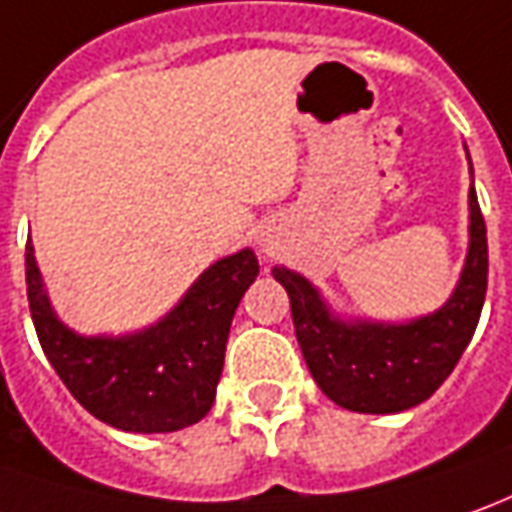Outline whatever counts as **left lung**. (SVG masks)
I'll return each instance as SVG.
<instances>
[{
  "instance_id": "obj_1",
  "label": "left lung",
  "mask_w": 512,
  "mask_h": 512,
  "mask_svg": "<svg viewBox=\"0 0 512 512\" xmlns=\"http://www.w3.org/2000/svg\"><path fill=\"white\" fill-rule=\"evenodd\" d=\"M468 256L457 290L438 312L410 323L340 320L320 292L298 273L276 267L290 295L295 337L306 368L343 410L387 415L421 404L449 379L479 323L488 290V236L477 192H468Z\"/></svg>"
}]
</instances>
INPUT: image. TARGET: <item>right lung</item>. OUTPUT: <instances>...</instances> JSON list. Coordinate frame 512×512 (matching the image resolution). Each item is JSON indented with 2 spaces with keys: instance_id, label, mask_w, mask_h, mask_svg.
I'll use <instances>...</instances> for the list:
<instances>
[{
  "instance_id": "1",
  "label": "right lung",
  "mask_w": 512,
  "mask_h": 512,
  "mask_svg": "<svg viewBox=\"0 0 512 512\" xmlns=\"http://www.w3.org/2000/svg\"><path fill=\"white\" fill-rule=\"evenodd\" d=\"M27 301L49 365L83 407L122 432H178L217 396L231 320L259 276L253 250L214 262L155 326L125 337H83L49 306L33 242L24 250Z\"/></svg>"
}]
</instances>
